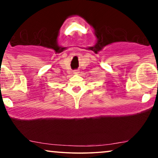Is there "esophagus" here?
<instances>
[{
	"instance_id": "esophagus-1",
	"label": "esophagus",
	"mask_w": 158,
	"mask_h": 158,
	"mask_svg": "<svg viewBox=\"0 0 158 158\" xmlns=\"http://www.w3.org/2000/svg\"><path fill=\"white\" fill-rule=\"evenodd\" d=\"M75 73H76V72H75Z\"/></svg>"
}]
</instances>
